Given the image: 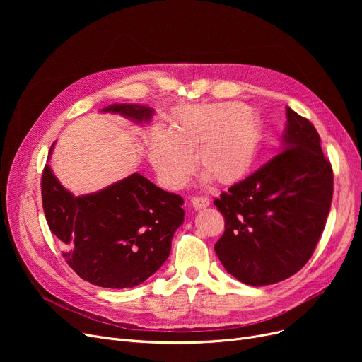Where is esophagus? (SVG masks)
<instances>
[{
  "mask_svg": "<svg viewBox=\"0 0 362 362\" xmlns=\"http://www.w3.org/2000/svg\"><path fill=\"white\" fill-rule=\"evenodd\" d=\"M192 205L195 210H202V208H206L210 205V199L205 198V197H194L192 198Z\"/></svg>",
  "mask_w": 362,
  "mask_h": 362,
  "instance_id": "obj_1",
  "label": "esophagus"
}]
</instances>
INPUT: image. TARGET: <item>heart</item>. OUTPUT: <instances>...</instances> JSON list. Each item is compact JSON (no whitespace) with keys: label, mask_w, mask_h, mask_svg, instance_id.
Here are the masks:
<instances>
[{"label":"heart","mask_w":362,"mask_h":362,"mask_svg":"<svg viewBox=\"0 0 362 362\" xmlns=\"http://www.w3.org/2000/svg\"><path fill=\"white\" fill-rule=\"evenodd\" d=\"M261 146V127L252 110L239 103L186 108L171 132L157 129L149 157L168 187H182L194 170L192 152L204 179L232 185L250 173Z\"/></svg>","instance_id":"b5f03b06"}]
</instances>
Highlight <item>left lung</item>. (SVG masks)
<instances>
[{
  "instance_id": "1",
  "label": "left lung",
  "mask_w": 362,
  "mask_h": 362,
  "mask_svg": "<svg viewBox=\"0 0 362 362\" xmlns=\"http://www.w3.org/2000/svg\"><path fill=\"white\" fill-rule=\"evenodd\" d=\"M283 149L214 201L224 233L214 245L227 273L267 286L298 273L325 230L333 170L310 120L286 108Z\"/></svg>"
}]
</instances>
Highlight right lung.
<instances>
[{"instance_id": "1", "label": "right lung", "mask_w": 362, "mask_h": 362, "mask_svg": "<svg viewBox=\"0 0 362 362\" xmlns=\"http://www.w3.org/2000/svg\"><path fill=\"white\" fill-rule=\"evenodd\" d=\"M103 111L136 123L149 122L154 114L138 104H112ZM41 191L47 223L62 243L66 262L101 288H133L154 274L185 218L182 197L163 191L139 173L100 192L73 197L47 164Z\"/></svg>"}]
</instances>
